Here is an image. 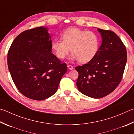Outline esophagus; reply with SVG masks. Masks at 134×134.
Here are the masks:
<instances>
[{"instance_id":"1","label":"esophagus","mask_w":134,"mask_h":134,"mask_svg":"<svg viewBox=\"0 0 134 134\" xmlns=\"http://www.w3.org/2000/svg\"><path fill=\"white\" fill-rule=\"evenodd\" d=\"M67 67H68V69H69L70 70L73 69V67H72V65H67Z\"/></svg>"}]
</instances>
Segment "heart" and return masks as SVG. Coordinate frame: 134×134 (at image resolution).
Here are the masks:
<instances>
[{"label":"heart","mask_w":134,"mask_h":134,"mask_svg":"<svg viewBox=\"0 0 134 134\" xmlns=\"http://www.w3.org/2000/svg\"><path fill=\"white\" fill-rule=\"evenodd\" d=\"M62 39L52 43V48L56 56L61 60L64 59L71 50V60H78L81 63H88L93 59L100 44L99 38L96 33L75 27L65 30L62 34Z\"/></svg>","instance_id":"heart-1"}]
</instances>
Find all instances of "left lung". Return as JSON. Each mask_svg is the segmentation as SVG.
<instances>
[{
	"mask_svg": "<svg viewBox=\"0 0 134 134\" xmlns=\"http://www.w3.org/2000/svg\"><path fill=\"white\" fill-rule=\"evenodd\" d=\"M97 30L102 37L98 53L87 64L75 67L78 90L93 98L114 91L122 79L127 60L126 47L120 38L111 30Z\"/></svg>",
	"mask_w": 134,
	"mask_h": 134,
	"instance_id": "1",
	"label": "left lung"
}]
</instances>
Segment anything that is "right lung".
Listing matches in <instances>:
<instances>
[{
    "mask_svg": "<svg viewBox=\"0 0 134 134\" xmlns=\"http://www.w3.org/2000/svg\"><path fill=\"white\" fill-rule=\"evenodd\" d=\"M52 48L51 35L44 27L24 31L12 43L8 69L17 88L27 98L40 101L53 96L67 71Z\"/></svg>",
    "mask_w": 134,
    "mask_h": 134,
    "instance_id": "right-lung-1",
    "label": "right lung"
}]
</instances>
